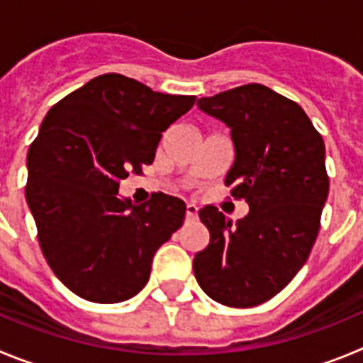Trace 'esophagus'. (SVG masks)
Here are the masks:
<instances>
[{"instance_id":"obj_1","label":"esophagus","mask_w":363,"mask_h":363,"mask_svg":"<svg viewBox=\"0 0 363 363\" xmlns=\"http://www.w3.org/2000/svg\"><path fill=\"white\" fill-rule=\"evenodd\" d=\"M197 204H194V202H188V204H186V218H188V220H195V218H197Z\"/></svg>"}]
</instances>
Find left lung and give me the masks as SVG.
<instances>
[{"label": "left lung", "mask_w": 363, "mask_h": 363, "mask_svg": "<svg viewBox=\"0 0 363 363\" xmlns=\"http://www.w3.org/2000/svg\"><path fill=\"white\" fill-rule=\"evenodd\" d=\"M197 106L231 130L224 182L250 213L231 224L215 206L199 211L210 244L195 255V279L215 302L253 308L282 291L311 253L329 194L324 139L295 101L259 83Z\"/></svg>", "instance_id": "obj_1"}]
</instances>
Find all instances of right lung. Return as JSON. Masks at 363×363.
Listing matches in <instances>:
<instances>
[{"label": "right lung", "mask_w": 363, "mask_h": 363, "mask_svg": "<svg viewBox=\"0 0 363 363\" xmlns=\"http://www.w3.org/2000/svg\"><path fill=\"white\" fill-rule=\"evenodd\" d=\"M194 103L104 74L45 116L28 150L25 195L48 266L81 298L135 296L155 251L182 226L181 199L157 194L132 204L119 197V182L152 164L162 132Z\"/></svg>", "instance_id": "add662e5"}]
</instances>
